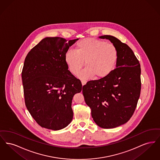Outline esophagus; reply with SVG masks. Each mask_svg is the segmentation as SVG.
I'll return each instance as SVG.
<instances>
[{"mask_svg":"<svg viewBox=\"0 0 160 160\" xmlns=\"http://www.w3.org/2000/svg\"><path fill=\"white\" fill-rule=\"evenodd\" d=\"M86 82H86V80H82V84L83 86L86 83Z\"/></svg>","mask_w":160,"mask_h":160,"instance_id":"esophagus-1","label":"esophagus"}]
</instances>
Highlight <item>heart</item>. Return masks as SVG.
<instances>
[{"mask_svg":"<svg viewBox=\"0 0 160 160\" xmlns=\"http://www.w3.org/2000/svg\"><path fill=\"white\" fill-rule=\"evenodd\" d=\"M119 53L112 43L95 38H88L77 42L74 51L68 50L65 54V62L69 71L82 78H103L109 76L116 68Z\"/></svg>","mask_w":160,"mask_h":160,"instance_id":"b5f03b06","label":"heart"}]
</instances>
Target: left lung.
<instances>
[{"mask_svg":"<svg viewBox=\"0 0 160 160\" xmlns=\"http://www.w3.org/2000/svg\"><path fill=\"white\" fill-rule=\"evenodd\" d=\"M117 47L116 68L108 76L91 80L83 86L86 104L101 128H113L128 122L137 107L141 91L139 61L127 44L111 35L101 36Z\"/></svg>","mask_w":160,"mask_h":160,"instance_id":"8db88e82","label":"left lung"}]
</instances>
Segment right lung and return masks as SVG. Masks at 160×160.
<instances>
[{
    "mask_svg": "<svg viewBox=\"0 0 160 160\" xmlns=\"http://www.w3.org/2000/svg\"><path fill=\"white\" fill-rule=\"evenodd\" d=\"M77 40L44 38L25 58L22 72L25 104L42 128L63 129L72 119V100L82 84L69 71L65 54Z\"/></svg>",
    "mask_w": 160,
    "mask_h": 160,
    "instance_id": "right-lung-1",
    "label": "right lung"
}]
</instances>
